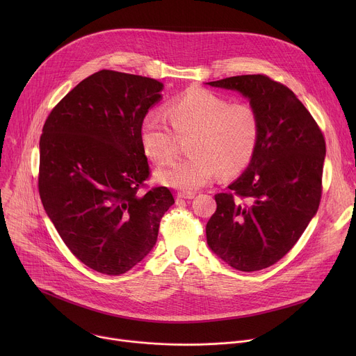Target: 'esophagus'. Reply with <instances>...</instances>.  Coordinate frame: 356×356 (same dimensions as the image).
I'll return each instance as SVG.
<instances>
[{
    "label": "esophagus",
    "mask_w": 356,
    "mask_h": 356,
    "mask_svg": "<svg viewBox=\"0 0 356 356\" xmlns=\"http://www.w3.org/2000/svg\"><path fill=\"white\" fill-rule=\"evenodd\" d=\"M195 194L193 191H179L177 193V198H183V200H191L194 198Z\"/></svg>",
    "instance_id": "obj_1"
}]
</instances>
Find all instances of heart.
Listing matches in <instances>:
<instances>
[{
    "label": "heart",
    "mask_w": 356,
    "mask_h": 356,
    "mask_svg": "<svg viewBox=\"0 0 356 356\" xmlns=\"http://www.w3.org/2000/svg\"><path fill=\"white\" fill-rule=\"evenodd\" d=\"M170 127L156 114L140 125L145 155L158 163L170 161L179 138L190 136L193 155L175 161L156 172V180L179 190H195L209 184L220 172L224 177L243 172L255 156L262 132L261 117L249 103H231L224 95L191 88L166 106Z\"/></svg>",
    "instance_id": "heart-1"
}]
</instances>
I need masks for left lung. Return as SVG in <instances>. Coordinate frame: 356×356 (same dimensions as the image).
Returning <instances> with one entry per match:
<instances>
[{
  "label": "left lung",
  "instance_id": "1",
  "mask_svg": "<svg viewBox=\"0 0 356 356\" xmlns=\"http://www.w3.org/2000/svg\"><path fill=\"white\" fill-rule=\"evenodd\" d=\"M207 84L248 97L262 124L248 169L228 186L229 191L216 194L207 243L234 269L261 270L286 255L318 210L325 139L296 94L265 74Z\"/></svg>",
  "mask_w": 356,
  "mask_h": 356
}]
</instances>
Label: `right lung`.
Masks as SVG:
<instances>
[{
    "mask_svg": "<svg viewBox=\"0 0 356 356\" xmlns=\"http://www.w3.org/2000/svg\"><path fill=\"white\" fill-rule=\"evenodd\" d=\"M155 79L99 70L67 92L44 121L38 187L43 209L73 255L117 276L155 246L168 187L149 179L140 143L147 110L162 98Z\"/></svg>",
    "mask_w": 356,
    "mask_h": 356,
    "instance_id": "obj_1",
    "label": "right lung"
}]
</instances>
